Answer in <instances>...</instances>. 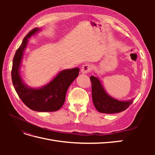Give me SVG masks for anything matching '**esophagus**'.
<instances>
[{"label": "esophagus", "instance_id": "obj_1", "mask_svg": "<svg viewBox=\"0 0 155 155\" xmlns=\"http://www.w3.org/2000/svg\"><path fill=\"white\" fill-rule=\"evenodd\" d=\"M91 70H92V67L91 65L85 64L82 67V68L81 69V72L83 74H86L88 73L89 72H91Z\"/></svg>", "mask_w": 155, "mask_h": 155}]
</instances>
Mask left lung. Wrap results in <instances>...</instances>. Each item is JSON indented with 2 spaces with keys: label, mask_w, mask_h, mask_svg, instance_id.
<instances>
[{
  "label": "left lung",
  "mask_w": 155,
  "mask_h": 155,
  "mask_svg": "<svg viewBox=\"0 0 155 155\" xmlns=\"http://www.w3.org/2000/svg\"><path fill=\"white\" fill-rule=\"evenodd\" d=\"M90 79L93 104L97 111L106 114L118 113L126 110L132 104L134 99L120 101L108 94L98 77L92 76Z\"/></svg>",
  "instance_id": "8db88e82"
}]
</instances>
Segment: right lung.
Returning <instances> with one entry per match:
<instances>
[{"mask_svg":"<svg viewBox=\"0 0 155 155\" xmlns=\"http://www.w3.org/2000/svg\"><path fill=\"white\" fill-rule=\"evenodd\" d=\"M40 30V28H35L29 32L16 51L13 59L12 79L18 96L28 107L38 112H54L63 105L67 91L78 76L79 68L63 70L48 84L40 88H31L26 85L20 75L22 56L28 39Z\"/></svg>","mask_w":155,"mask_h":155,"instance_id":"1","label":"right lung"}]
</instances>
